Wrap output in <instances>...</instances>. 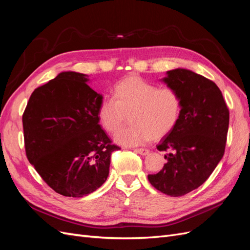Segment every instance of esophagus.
I'll list each match as a JSON object with an SVG mask.
<instances>
[{
    "mask_svg": "<svg viewBox=\"0 0 250 250\" xmlns=\"http://www.w3.org/2000/svg\"><path fill=\"white\" fill-rule=\"evenodd\" d=\"M135 152L140 153L141 155H146L149 153V150L148 149H145V148H138V149H134Z\"/></svg>",
    "mask_w": 250,
    "mask_h": 250,
    "instance_id": "1",
    "label": "esophagus"
}]
</instances>
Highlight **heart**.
Instances as JSON below:
<instances>
[{
	"mask_svg": "<svg viewBox=\"0 0 250 250\" xmlns=\"http://www.w3.org/2000/svg\"><path fill=\"white\" fill-rule=\"evenodd\" d=\"M180 112L181 99L175 88L129 76L116 83L113 98L101 101L97 117L104 130L115 133L130 113L132 124L122 128L115 140L124 146H139L171 132Z\"/></svg>",
	"mask_w": 250,
	"mask_h": 250,
	"instance_id": "heart-1",
	"label": "heart"
}]
</instances>
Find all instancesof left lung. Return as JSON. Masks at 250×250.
Instances as JSON below:
<instances>
[{
  "label": "left lung",
  "mask_w": 250,
  "mask_h": 250,
  "mask_svg": "<svg viewBox=\"0 0 250 250\" xmlns=\"http://www.w3.org/2000/svg\"><path fill=\"white\" fill-rule=\"evenodd\" d=\"M180 95L177 125L161 140L167 163L148 180L160 192L178 197L200 187L223 157L229 110L221 90L211 80L190 70L167 72L163 79Z\"/></svg>",
  "instance_id": "8db88e82"
}]
</instances>
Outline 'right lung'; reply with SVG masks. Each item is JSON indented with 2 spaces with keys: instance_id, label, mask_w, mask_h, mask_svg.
Wrapping results in <instances>:
<instances>
[{
  "instance_id": "right-lung-1",
  "label": "right lung",
  "mask_w": 250,
  "mask_h": 250,
  "mask_svg": "<svg viewBox=\"0 0 250 250\" xmlns=\"http://www.w3.org/2000/svg\"><path fill=\"white\" fill-rule=\"evenodd\" d=\"M88 76L62 72L34 89L22 113L26 155L51 188L83 197L107 179L110 156L120 147L97 117L102 96Z\"/></svg>"
}]
</instances>
